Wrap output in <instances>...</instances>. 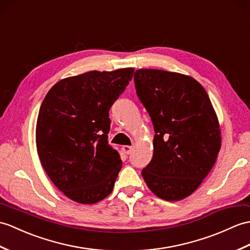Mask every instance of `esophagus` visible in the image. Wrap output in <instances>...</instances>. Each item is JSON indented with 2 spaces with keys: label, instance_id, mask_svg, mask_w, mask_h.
Masks as SVG:
<instances>
[{
  "label": "esophagus",
  "instance_id": "esophagus-1",
  "mask_svg": "<svg viewBox=\"0 0 250 250\" xmlns=\"http://www.w3.org/2000/svg\"><path fill=\"white\" fill-rule=\"evenodd\" d=\"M123 151L125 153V154H130L132 152V147L131 146H124L123 147Z\"/></svg>",
  "mask_w": 250,
  "mask_h": 250
}]
</instances>
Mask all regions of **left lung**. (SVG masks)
<instances>
[{
	"mask_svg": "<svg viewBox=\"0 0 250 250\" xmlns=\"http://www.w3.org/2000/svg\"><path fill=\"white\" fill-rule=\"evenodd\" d=\"M134 83L155 132L152 160L142 175L160 198L181 200L208 176L220 149L210 98L195 79L175 72L139 69Z\"/></svg>",
	"mask_w": 250,
	"mask_h": 250,
	"instance_id": "left-lung-1",
	"label": "left lung"
}]
</instances>
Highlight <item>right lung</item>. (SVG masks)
I'll list each match as a JSON object with an SVG mask.
<instances>
[{"label": "right lung", "mask_w": 250, "mask_h": 250, "mask_svg": "<svg viewBox=\"0 0 250 250\" xmlns=\"http://www.w3.org/2000/svg\"><path fill=\"white\" fill-rule=\"evenodd\" d=\"M133 72L125 68L63 79L39 108L40 162L55 187L79 204H96L112 193L123 162L107 141L108 112Z\"/></svg>", "instance_id": "add662e5"}]
</instances>
